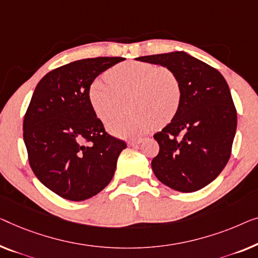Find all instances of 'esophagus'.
I'll use <instances>...</instances> for the list:
<instances>
[{
  "label": "esophagus",
  "instance_id": "esophagus-1",
  "mask_svg": "<svg viewBox=\"0 0 258 258\" xmlns=\"http://www.w3.org/2000/svg\"><path fill=\"white\" fill-rule=\"evenodd\" d=\"M143 142V138H136V140H132V141H128V144L130 147H135V145H138L140 143Z\"/></svg>",
  "mask_w": 258,
  "mask_h": 258
}]
</instances>
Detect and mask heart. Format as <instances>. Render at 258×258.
<instances>
[{
  "mask_svg": "<svg viewBox=\"0 0 258 258\" xmlns=\"http://www.w3.org/2000/svg\"><path fill=\"white\" fill-rule=\"evenodd\" d=\"M134 109L111 116L107 125L122 136L141 135L177 115L182 87L177 73L166 66L145 61H125L111 67L107 77H98L88 91L93 110L101 120L117 111L123 98Z\"/></svg>",
  "mask_w": 258,
  "mask_h": 258,
  "instance_id": "obj_1",
  "label": "heart"
}]
</instances>
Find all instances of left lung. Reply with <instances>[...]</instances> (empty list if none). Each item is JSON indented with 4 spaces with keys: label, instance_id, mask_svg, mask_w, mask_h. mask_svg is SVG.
Instances as JSON below:
<instances>
[{
    "label": "left lung",
    "instance_id": "left-lung-1",
    "mask_svg": "<svg viewBox=\"0 0 258 258\" xmlns=\"http://www.w3.org/2000/svg\"><path fill=\"white\" fill-rule=\"evenodd\" d=\"M137 60L169 67L182 87L177 115L154 135L159 144L154 173L175 191H198L221 173L231 154L237 114L228 85L218 70L185 52Z\"/></svg>",
    "mask_w": 258,
    "mask_h": 258
}]
</instances>
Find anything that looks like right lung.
<instances>
[{
  "label": "right lung",
  "instance_id": "1",
  "mask_svg": "<svg viewBox=\"0 0 258 258\" xmlns=\"http://www.w3.org/2000/svg\"><path fill=\"white\" fill-rule=\"evenodd\" d=\"M124 60L99 57L52 70L36 86L23 121L29 164L43 185L72 201L109 184L124 141L109 135L89 102L91 83Z\"/></svg>",
  "mask_w": 258,
  "mask_h": 258
}]
</instances>
